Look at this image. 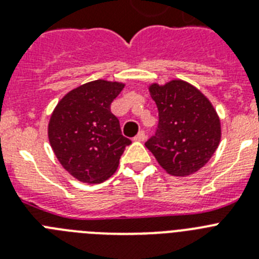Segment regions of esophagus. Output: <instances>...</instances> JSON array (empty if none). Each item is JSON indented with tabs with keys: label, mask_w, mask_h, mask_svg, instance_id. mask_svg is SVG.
Wrapping results in <instances>:
<instances>
[{
	"label": "esophagus",
	"mask_w": 259,
	"mask_h": 259,
	"mask_svg": "<svg viewBox=\"0 0 259 259\" xmlns=\"http://www.w3.org/2000/svg\"><path fill=\"white\" fill-rule=\"evenodd\" d=\"M145 139H146V135L144 131H140L136 136H135V140L136 141H145Z\"/></svg>",
	"instance_id": "34e87169"
}]
</instances>
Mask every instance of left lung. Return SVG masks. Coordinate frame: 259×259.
<instances>
[{"label": "left lung", "mask_w": 259, "mask_h": 259, "mask_svg": "<svg viewBox=\"0 0 259 259\" xmlns=\"http://www.w3.org/2000/svg\"><path fill=\"white\" fill-rule=\"evenodd\" d=\"M149 92L158 107L157 132L145 146L167 174L188 176L209 162L221 143L222 128L217 110L200 89L174 79Z\"/></svg>", "instance_id": "8db88e82"}]
</instances>
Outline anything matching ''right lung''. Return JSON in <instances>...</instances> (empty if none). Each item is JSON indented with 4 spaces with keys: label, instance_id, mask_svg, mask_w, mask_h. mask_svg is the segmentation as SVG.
I'll return each mask as SVG.
<instances>
[{
    "label": "right lung",
    "instance_id": "right-lung-1",
    "mask_svg": "<svg viewBox=\"0 0 259 259\" xmlns=\"http://www.w3.org/2000/svg\"><path fill=\"white\" fill-rule=\"evenodd\" d=\"M123 88L119 81L93 80L70 91L53 110L48 124L50 146L62 167L79 182L109 179L131 144L110 111Z\"/></svg>",
    "mask_w": 259,
    "mask_h": 259
}]
</instances>
